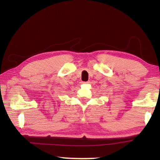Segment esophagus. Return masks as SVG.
I'll return each instance as SVG.
<instances>
[{"label": "esophagus", "mask_w": 160, "mask_h": 160, "mask_svg": "<svg viewBox=\"0 0 160 160\" xmlns=\"http://www.w3.org/2000/svg\"><path fill=\"white\" fill-rule=\"evenodd\" d=\"M89 82H85V83H89Z\"/></svg>", "instance_id": "1"}]
</instances>
